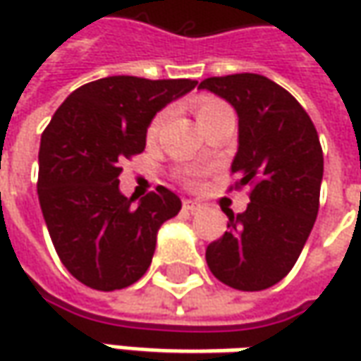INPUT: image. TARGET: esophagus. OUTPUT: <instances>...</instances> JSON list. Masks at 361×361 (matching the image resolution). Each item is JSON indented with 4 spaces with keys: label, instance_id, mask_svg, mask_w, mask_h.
Returning <instances> with one entry per match:
<instances>
[{
    "label": "esophagus",
    "instance_id": "esophagus-1",
    "mask_svg": "<svg viewBox=\"0 0 361 361\" xmlns=\"http://www.w3.org/2000/svg\"><path fill=\"white\" fill-rule=\"evenodd\" d=\"M183 209L187 211V213H199L202 209L201 202L197 201H190V199H187V201H183Z\"/></svg>",
    "mask_w": 361,
    "mask_h": 361
}]
</instances>
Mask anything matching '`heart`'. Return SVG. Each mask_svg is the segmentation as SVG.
Wrapping results in <instances>:
<instances>
[{"mask_svg": "<svg viewBox=\"0 0 361 361\" xmlns=\"http://www.w3.org/2000/svg\"><path fill=\"white\" fill-rule=\"evenodd\" d=\"M223 110H229V106L223 104L221 100H216V98H201L199 104H197V116H199V122H201V120L209 118V116H213V114H219V112H223ZM164 120H166V112H160L159 116L152 120V124H150V128H148V136H150V138H154V136L159 134L160 126L164 124Z\"/></svg>", "mask_w": 361, "mask_h": 361, "instance_id": "1", "label": "heart"}]
</instances>
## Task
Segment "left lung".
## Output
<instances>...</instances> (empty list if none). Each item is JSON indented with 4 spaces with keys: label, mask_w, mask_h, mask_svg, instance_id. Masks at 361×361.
<instances>
[{
    "label": "left lung",
    "mask_w": 361,
    "mask_h": 361,
    "mask_svg": "<svg viewBox=\"0 0 361 361\" xmlns=\"http://www.w3.org/2000/svg\"><path fill=\"white\" fill-rule=\"evenodd\" d=\"M201 90L227 100L239 118L231 173L251 187L247 211L207 247V265L239 291L279 283L295 265L313 229L324 178V152L312 118L298 100L261 74L207 78Z\"/></svg>",
    "instance_id": "8db88e82"
}]
</instances>
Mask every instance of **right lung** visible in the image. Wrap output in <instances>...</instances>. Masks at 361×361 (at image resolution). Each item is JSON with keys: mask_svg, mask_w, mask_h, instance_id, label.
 I'll return each instance as SVG.
<instances>
[{"mask_svg": "<svg viewBox=\"0 0 361 361\" xmlns=\"http://www.w3.org/2000/svg\"><path fill=\"white\" fill-rule=\"evenodd\" d=\"M197 80L110 76L84 84L56 110L39 142L37 197L63 267L80 283L114 291L136 283L157 249L162 223L183 202L166 187L120 192V162L142 152L146 130Z\"/></svg>", "mask_w": 361, "mask_h": 361, "instance_id": "1", "label": "right lung"}]
</instances>
